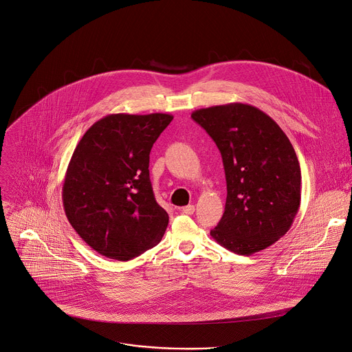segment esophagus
Segmentation results:
<instances>
[{
    "label": "esophagus",
    "mask_w": 352,
    "mask_h": 352,
    "mask_svg": "<svg viewBox=\"0 0 352 352\" xmlns=\"http://www.w3.org/2000/svg\"><path fill=\"white\" fill-rule=\"evenodd\" d=\"M182 212L188 214V215H192L195 212V206L193 204H188V206L182 207Z\"/></svg>",
    "instance_id": "obj_1"
}]
</instances>
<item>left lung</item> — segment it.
<instances>
[{
    "label": "left lung",
    "mask_w": 352,
    "mask_h": 352,
    "mask_svg": "<svg viewBox=\"0 0 352 352\" xmlns=\"http://www.w3.org/2000/svg\"><path fill=\"white\" fill-rule=\"evenodd\" d=\"M192 119L218 146L225 170V211L210 235L241 256L270 248L290 229L301 201V170L289 138L245 103L199 109Z\"/></svg>",
    "instance_id": "1"
}]
</instances>
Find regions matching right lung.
Returning a JSON list of instances; mask_svg holds the SVG:
<instances>
[{"label": "right lung", "instance_id": "right-lung-1", "mask_svg": "<svg viewBox=\"0 0 352 352\" xmlns=\"http://www.w3.org/2000/svg\"><path fill=\"white\" fill-rule=\"evenodd\" d=\"M171 120L166 113L109 114L77 144L63 207L80 238L99 254L129 261L162 241L168 214L153 195L149 155Z\"/></svg>", "mask_w": 352, "mask_h": 352}]
</instances>
